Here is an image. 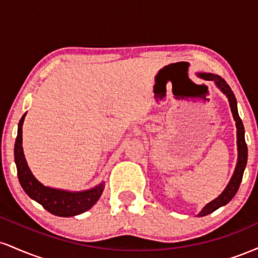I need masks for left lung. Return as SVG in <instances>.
<instances>
[{
  "mask_svg": "<svg viewBox=\"0 0 258 258\" xmlns=\"http://www.w3.org/2000/svg\"><path fill=\"white\" fill-rule=\"evenodd\" d=\"M199 76H201V78L205 79V80L214 81L216 86H217V87L220 88V90L227 96L228 102H229V105H230V110H232L233 117H234V120H235L236 146H238V161H236V166H235V170H234L232 178H230L229 183H228L226 189L222 191V194L220 195V197H217L215 200H212L211 203H209L207 205H205V207H204V209L200 211V214H198L199 217H203V216H206V215L211 214V212L216 211V210L220 209L221 206L227 205V204L233 199L234 195L236 194V191H238V189H239V185H240V183H241L244 170H245V167H246L247 146H246V142H245L244 125H242V121L238 114L236 99H235V96H234L233 91L230 90L229 86H228L227 82L224 81L221 76L215 75V74H199Z\"/></svg>",
  "mask_w": 258,
  "mask_h": 258,
  "instance_id": "1",
  "label": "left lung"
}]
</instances>
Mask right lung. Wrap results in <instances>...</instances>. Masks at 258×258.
<instances>
[{
    "instance_id": "add662e5",
    "label": "right lung",
    "mask_w": 258,
    "mask_h": 258,
    "mask_svg": "<svg viewBox=\"0 0 258 258\" xmlns=\"http://www.w3.org/2000/svg\"><path fill=\"white\" fill-rule=\"evenodd\" d=\"M25 115L19 121L18 125V136L14 144V161L17 165L18 178L20 185L24 191L32 200L37 201L40 205L43 206L47 211L52 215L59 217H72L82 214V212L90 210L104 190V182H102L94 188L82 191H68L63 189L49 188L43 185L35 178L31 173L23 152V122H24Z\"/></svg>"
}]
</instances>
